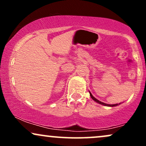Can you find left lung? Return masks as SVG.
<instances>
[{"instance_id":"8db88e82","label":"left lung","mask_w":146,"mask_h":146,"mask_svg":"<svg viewBox=\"0 0 146 146\" xmlns=\"http://www.w3.org/2000/svg\"><path fill=\"white\" fill-rule=\"evenodd\" d=\"M89 93H90V97H91V98L93 99V100H94L95 102H98V103L100 104H102V105H104V106H111V107H113V106H116L118 105V104H105V103H104V102H100V101H99L98 100H97L96 98H94V97H93V95H92L91 93H90V92H89Z\"/></svg>"}]
</instances>
